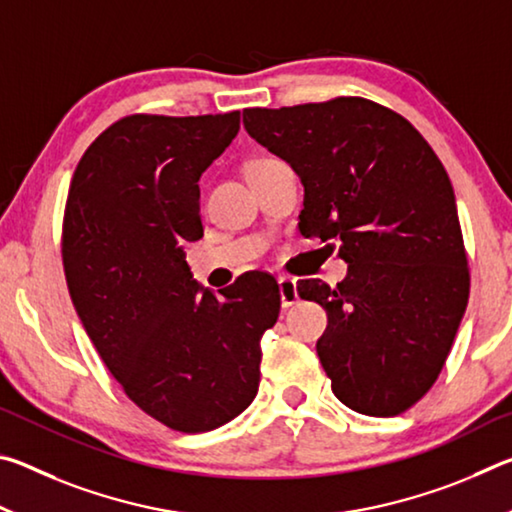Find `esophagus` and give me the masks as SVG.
<instances>
[{
    "mask_svg": "<svg viewBox=\"0 0 512 512\" xmlns=\"http://www.w3.org/2000/svg\"><path fill=\"white\" fill-rule=\"evenodd\" d=\"M280 284V298H282V307L289 309L298 302V284L296 280H291V277H280L277 280Z\"/></svg>",
    "mask_w": 512,
    "mask_h": 512,
    "instance_id": "1",
    "label": "esophagus"
}]
</instances>
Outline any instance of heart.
I'll list each match as a JSON object with an SVG mask.
<instances>
[{
    "label": "heart",
    "instance_id": "heart-1",
    "mask_svg": "<svg viewBox=\"0 0 512 512\" xmlns=\"http://www.w3.org/2000/svg\"><path fill=\"white\" fill-rule=\"evenodd\" d=\"M268 162H273V158H259V160H253V162H250L248 167H246V173H248V171H255V169H259V167H266Z\"/></svg>",
    "mask_w": 512,
    "mask_h": 512
}]
</instances>
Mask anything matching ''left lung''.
I'll list each match as a JSON object with an SVG mask.
<instances>
[{
  "instance_id": "1",
  "label": "left lung",
  "mask_w": 512,
  "mask_h": 512,
  "mask_svg": "<svg viewBox=\"0 0 512 512\" xmlns=\"http://www.w3.org/2000/svg\"><path fill=\"white\" fill-rule=\"evenodd\" d=\"M255 142L305 185L300 232L332 241L350 273L302 280L327 311L316 343L332 391L352 411L391 418L443 370L470 298L452 183L411 121L361 97L246 108Z\"/></svg>"
}]
</instances>
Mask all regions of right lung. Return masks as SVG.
<instances>
[{"mask_svg":"<svg viewBox=\"0 0 512 512\" xmlns=\"http://www.w3.org/2000/svg\"><path fill=\"white\" fill-rule=\"evenodd\" d=\"M239 133L225 115H128L76 164L63 216L69 296L124 393L164 427L212 431L255 400L259 339L280 287L241 275L219 298L198 284L185 244L203 237V171Z\"/></svg>","mask_w":512,"mask_h":512,"instance_id":"right-lung-1","label":"right lung"}]
</instances>
